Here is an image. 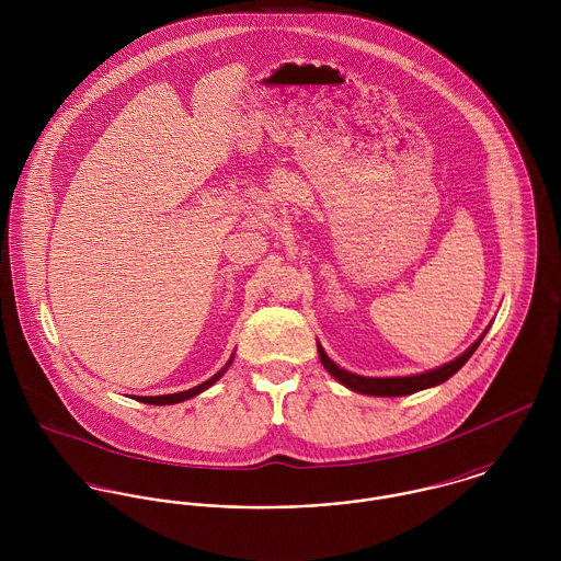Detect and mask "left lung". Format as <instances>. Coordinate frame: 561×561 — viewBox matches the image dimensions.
<instances>
[{"label":"left lung","mask_w":561,"mask_h":561,"mask_svg":"<svg viewBox=\"0 0 561 561\" xmlns=\"http://www.w3.org/2000/svg\"><path fill=\"white\" fill-rule=\"evenodd\" d=\"M480 343L481 336L456 360H451V363H447V365H443L434 371L419 374V376H408V378H365V376H356V374H350L345 369H339L325 356L320 343H318V352H320L321 363L330 371V376H334L347 389H352L356 393H365V396H376V398H400V396H410V393H416V391H423V389H430V387H436V385L449 380L473 356V352L478 350Z\"/></svg>","instance_id":"left-lung-1"}]
</instances>
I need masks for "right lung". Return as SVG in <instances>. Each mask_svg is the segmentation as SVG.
Returning a JSON list of instances; mask_svg holds the SVG:
<instances>
[{
	"instance_id": "add662e5",
	"label": "right lung",
	"mask_w": 561,
	"mask_h": 561,
	"mask_svg": "<svg viewBox=\"0 0 561 561\" xmlns=\"http://www.w3.org/2000/svg\"><path fill=\"white\" fill-rule=\"evenodd\" d=\"M233 360V358H231ZM231 360L225 365V369H220L216 376H211L209 380H205L203 385H198V387H194V389H187V391H183V393H172V396H158V398H136L138 401H142V403H153V405H165V403H176V401H185L190 400V398H194V396H198V393H203L205 389H209L216 380H220V376L229 369V365H231Z\"/></svg>"
}]
</instances>
